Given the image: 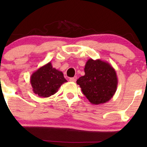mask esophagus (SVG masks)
Returning a JSON list of instances; mask_svg holds the SVG:
<instances>
[{
    "label": "esophagus",
    "instance_id": "1",
    "mask_svg": "<svg viewBox=\"0 0 147 147\" xmlns=\"http://www.w3.org/2000/svg\"><path fill=\"white\" fill-rule=\"evenodd\" d=\"M76 80H77V77H76V76H75V77H74V78H69V81L70 82H76Z\"/></svg>",
    "mask_w": 147,
    "mask_h": 147
}]
</instances>
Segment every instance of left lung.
<instances>
[{"mask_svg": "<svg viewBox=\"0 0 147 147\" xmlns=\"http://www.w3.org/2000/svg\"><path fill=\"white\" fill-rule=\"evenodd\" d=\"M84 72L85 75L76 82L90 103L98 105L109 101L118 86V78L114 67L101 59H89Z\"/></svg>", "mask_w": 147, "mask_h": 147, "instance_id": "1", "label": "left lung"}]
</instances>
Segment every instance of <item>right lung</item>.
Wrapping results in <instances>:
<instances>
[{
    "mask_svg": "<svg viewBox=\"0 0 147 147\" xmlns=\"http://www.w3.org/2000/svg\"><path fill=\"white\" fill-rule=\"evenodd\" d=\"M30 82L34 93L39 97L48 98L55 94L67 80L63 73L53 68L49 62L32 74Z\"/></svg>",
    "mask_w": 147,
    "mask_h": 147,
    "instance_id": "1",
    "label": "right lung"
}]
</instances>
